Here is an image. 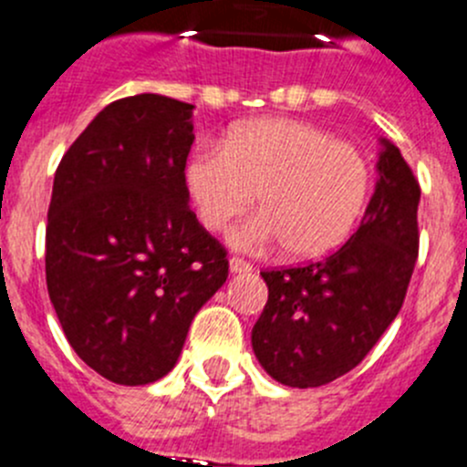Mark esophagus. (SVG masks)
<instances>
[{"label":"esophagus","instance_id":"esophagus-1","mask_svg":"<svg viewBox=\"0 0 467 467\" xmlns=\"http://www.w3.org/2000/svg\"><path fill=\"white\" fill-rule=\"evenodd\" d=\"M229 270L234 272V275H247V272H252V263H247L244 258H229Z\"/></svg>","mask_w":467,"mask_h":467}]
</instances>
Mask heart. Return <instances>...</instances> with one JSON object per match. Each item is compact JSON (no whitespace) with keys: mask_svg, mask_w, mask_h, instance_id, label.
Segmentation results:
<instances>
[{"mask_svg":"<svg viewBox=\"0 0 467 467\" xmlns=\"http://www.w3.org/2000/svg\"><path fill=\"white\" fill-rule=\"evenodd\" d=\"M370 186V163L354 142L290 118L235 127L223 147H200L186 165L188 195L206 229L227 224L258 195L263 211L229 227V243L284 244L302 261L327 256L352 235Z\"/></svg>","mask_w":467,"mask_h":467,"instance_id":"b5f03b06","label":"heart"}]
</instances>
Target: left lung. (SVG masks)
<instances>
[{"mask_svg":"<svg viewBox=\"0 0 467 467\" xmlns=\"http://www.w3.org/2000/svg\"><path fill=\"white\" fill-rule=\"evenodd\" d=\"M379 179L357 234L334 254L265 270L267 304L252 329L263 370L290 389H317L366 358L404 304L418 258L420 186L381 138Z\"/></svg>","mask_w":467,"mask_h":467,"instance_id":"8db88e82","label":"left lung"}]
</instances>
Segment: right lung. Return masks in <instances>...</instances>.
Here are the masks:
<instances>
[{
    "mask_svg": "<svg viewBox=\"0 0 467 467\" xmlns=\"http://www.w3.org/2000/svg\"><path fill=\"white\" fill-rule=\"evenodd\" d=\"M192 109L154 92L113 101L54 174L49 299L78 358L113 384L168 375L227 281V252L188 206Z\"/></svg>",
    "mask_w": 467,
    "mask_h": 467,
    "instance_id": "right-lung-1",
    "label": "right lung"
}]
</instances>
